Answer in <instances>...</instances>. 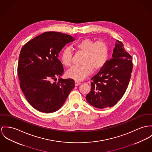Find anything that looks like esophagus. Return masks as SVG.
<instances>
[{
    "label": "esophagus",
    "mask_w": 152,
    "mask_h": 152,
    "mask_svg": "<svg viewBox=\"0 0 152 152\" xmlns=\"http://www.w3.org/2000/svg\"><path fill=\"white\" fill-rule=\"evenodd\" d=\"M75 86H79V85L81 84V83H80V82L75 81Z\"/></svg>",
    "instance_id": "34e87169"
}]
</instances>
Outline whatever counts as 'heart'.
<instances>
[{"mask_svg": "<svg viewBox=\"0 0 152 152\" xmlns=\"http://www.w3.org/2000/svg\"><path fill=\"white\" fill-rule=\"evenodd\" d=\"M76 48L84 56L82 66H73L66 73L67 77L76 81H82L89 76L93 70L101 69L108 61L109 50L107 45L102 40L95 42L89 38L81 40L75 44ZM72 53L70 48L65 47L60 55L62 64L66 66L72 63Z\"/></svg>", "mask_w": 152, "mask_h": 152, "instance_id": "heart-1", "label": "heart"}]
</instances>
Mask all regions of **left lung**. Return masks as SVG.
<instances>
[{
	"label": "left lung",
	"instance_id": "left-lung-1",
	"mask_svg": "<svg viewBox=\"0 0 152 152\" xmlns=\"http://www.w3.org/2000/svg\"><path fill=\"white\" fill-rule=\"evenodd\" d=\"M132 71V57L117 40L112 58L91 78V91L87 101L99 109L110 107L117 104L125 93Z\"/></svg>",
	"mask_w": 152,
	"mask_h": 152
}]
</instances>
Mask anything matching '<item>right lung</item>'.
I'll use <instances>...</instances> for the list:
<instances>
[{
	"instance_id": "add662e5",
	"label": "right lung",
	"mask_w": 152,
	"mask_h": 152,
	"mask_svg": "<svg viewBox=\"0 0 152 152\" xmlns=\"http://www.w3.org/2000/svg\"><path fill=\"white\" fill-rule=\"evenodd\" d=\"M74 40L70 35L47 32L21 48L17 69L20 88L36 110L46 113L58 110L75 87L73 79L60 78L64 68L58 59L62 48ZM57 77L58 82H53Z\"/></svg>"
}]
</instances>
